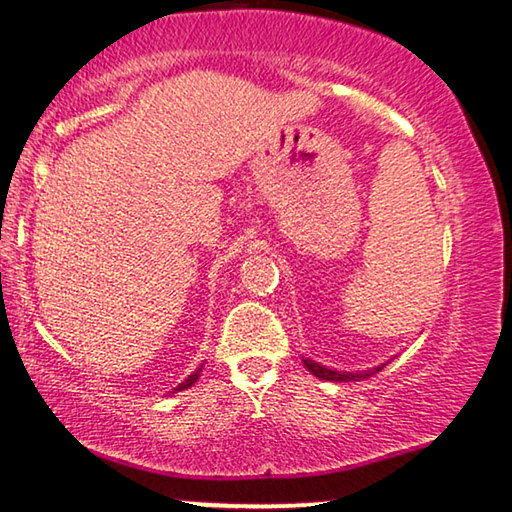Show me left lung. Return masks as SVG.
Segmentation results:
<instances>
[{"label": "left lung", "instance_id": "left-lung-1", "mask_svg": "<svg viewBox=\"0 0 512 512\" xmlns=\"http://www.w3.org/2000/svg\"><path fill=\"white\" fill-rule=\"evenodd\" d=\"M304 365H306L308 372L317 376V379H324V381H360V379H367V376H372L376 372H381L388 363L374 367V370H365V372H335V370H329V367L315 363V360H311V358H304Z\"/></svg>", "mask_w": 512, "mask_h": 512}]
</instances>
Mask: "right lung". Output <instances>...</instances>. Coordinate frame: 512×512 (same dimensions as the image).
<instances>
[{"label":"right lung","instance_id":"right-lung-1","mask_svg":"<svg viewBox=\"0 0 512 512\" xmlns=\"http://www.w3.org/2000/svg\"><path fill=\"white\" fill-rule=\"evenodd\" d=\"M201 367H204V365H199V367H197V370H195V372H192V374L188 376V379H186V381H183V383H179V385H177V388H174V392H177V390H188V388H190V385H195V383H197V379H199V374H201Z\"/></svg>","mask_w":512,"mask_h":512}]
</instances>
